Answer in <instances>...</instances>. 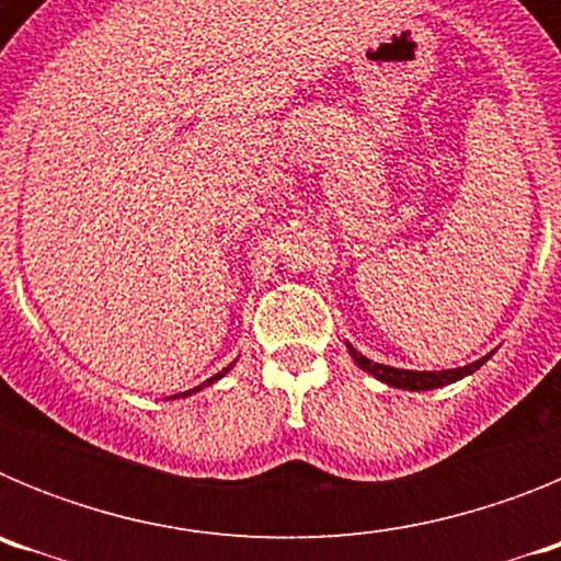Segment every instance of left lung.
Returning a JSON list of instances; mask_svg holds the SVG:
<instances>
[{
    "label": "left lung",
    "instance_id": "1",
    "mask_svg": "<svg viewBox=\"0 0 561 561\" xmlns=\"http://www.w3.org/2000/svg\"><path fill=\"white\" fill-rule=\"evenodd\" d=\"M348 354L354 356V362L359 365L362 370H368V374L376 376L379 381H385V385H390V388H401V390L444 388V385H453V381L474 374V370H478L480 365L489 359V356H483V359L472 362V365H463V368H453V370H401V368H390V365H379V362L368 359V356H362L354 345H348Z\"/></svg>",
    "mask_w": 561,
    "mask_h": 561
}]
</instances>
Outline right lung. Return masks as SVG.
Segmentation results:
<instances>
[{
	"mask_svg": "<svg viewBox=\"0 0 561 561\" xmlns=\"http://www.w3.org/2000/svg\"><path fill=\"white\" fill-rule=\"evenodd\" d=\"M230 368H232V365H230ZM230 368L219 370V374H216V376H210V379H207V381H205V385H199V388H193V390H187V393H180V396H191V393H196V390L207 388V385H213V381H216V379H221V376H225V374H227V370H230ZM171 399H173V396H171Z\"/></svg>",
	"mask_w": 561,
	"mask_h": 561,
	"instance_id": "add662e5",
	"label": "right lung"
}]
</instances>
